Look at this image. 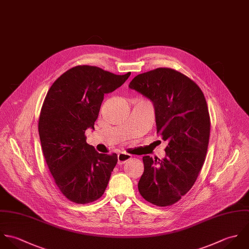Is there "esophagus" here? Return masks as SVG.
Returning a JSON list of instances; mask_svg holds the SVG:
<instances>
[{"label": "esophagus", "instance_id": "1", "mask_svg": "<svg viewBox=\"0 0 249 249\" xmlns=\"http://www.w3.org/2000/svg\"><path fill=\"white\" fill-rule=\"evenodd\" d=\"M131 155L129 154H125V153H120L117 156V160H118V164H123L125 163L127 160H129L131 159Z\"/></svg>", "mask_w": 249, "mask_h": 249}]
</instances>
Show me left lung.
Returning <instances> with one entry per match:
<instances>
[{
  "label": "left lung",
  "mask_w": 249,
  "mask_h": 249,
  "mask_svg": "<svg viewBox=\"0 0 249 249\" xmlns=\"http://www.w3.org/2000/svg\"><path fill=\"white\" fill-rule=\"evenodd\" d=\"M129 88L152 101L157 134L167 142L164 159L142 158L139 192L153 205H173L192 189L205 161L211 128L205 96L193 80L171 68L140 74Z\"/></svg>",
  "instance_id": "left-lung-1"
}]
</instances>
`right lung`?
I'll use <instances>...</instances> for the list:
<instances>
[{"instance_id": "obj_1", "label": "right lung", "mask_w": 249, "mask_h": 249, "mask_svg": "<svg viewBox=\"0 0 249 249\" xmlns=\"http://www.w3.org/2000/svg\"><path fill=\"white\" fill-rule=\"evenodd\" d=\"M130 75L78 65L58 77L47 92L38 121L42 152L56 187L74 203L88 204L105 193L117 155L98 153L85 134L94 129L104 95Z\"/></svg>"}]
</instances>
